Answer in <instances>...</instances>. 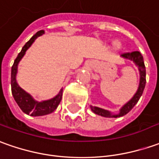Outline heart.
I'll list each match as a JSON object with an SVG mask.
<instances>
[{
  "label": "heart",
  "instance_id": "1",
  "mask_svg": "<svg viewBox=\"0 0 159 159\" xmlns=\"http://www.w3.org/2000/svg\"><path fill=\"white\" fill-rule=\"evenodd\" d=\"M116 47H117V48H119V47H120V46H121V44H120V43H118V42L116 43Z\"/></svg>",
  "mask_w": 159,
  "mask_h": 159
}]
</instances>
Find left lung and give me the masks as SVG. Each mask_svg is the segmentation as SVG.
I'll return each instance as SVG.
<instances>
[{
    "instance_id": "left-lung-1",
    "label": "left lung",
    "mask_w": 159,
    "mask_h": 159,
    "mask_svg": "<svg viewBox=\"0 0 159 159\" xmlns=\"http://www.w3.org/2000/svg\"><path fill=\"white\" fill-rule=\"evenodd\" d=\"M122 57L133 61V62L135 63V65L138 67L139 73H140V81H139L138 89H137V93H135V95L132 97L131 100L129 102H127L126 104L120 109V112L118 114H116V115L112 114L111 112L108 111V110L101 108V107L90 106L91 110L94 114H96V115H99V116H102L104 117H115V118L123 116H125L126 114H128L134 107V106L137 104V102L140 99V97L143 94V92L144 87H145V83H146V70H145L143 57L142 56V54L139 52H127V53L122 54Z\"/></svg>"
}]
</instances>
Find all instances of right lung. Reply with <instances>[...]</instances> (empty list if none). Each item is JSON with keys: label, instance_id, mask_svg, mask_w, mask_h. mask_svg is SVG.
Listing matches in <instances>:
<instances>
[{"label": "right lung", "instance_id": "obj_1", "mask_svg": "<svg viewBox=\"0 0 159 159\" xmlns=\"http://www.w3.org/2000/svg\"><path fill=\"white\" fill-rule=\"evenodd\" d=\"M43 33H44L43 30L37 31L25 43V45L22 47L21 52L18 54L17 57L15 59V62L13 64L12 68H11V91H12L13 97L17 103L19 107L22 109V111L27 115H30L31 116H45L48 114H51L57 108L61 102V99H62L63 89H61L54 98L48 100V101L38 102L35 101L30 93H26L22 88L19 87L17 82H16V73H17L18 64L20 62V60L24 56L26 51L30 47L33 42L36 40V38L39 36H42Z\"/></svg>", "mask_w": 159, "mask_h": 159}]
</instances>
